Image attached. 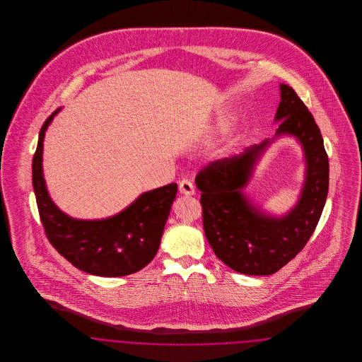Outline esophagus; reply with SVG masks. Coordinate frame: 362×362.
I'll return each instance as SVG.
<instances>
[{
    "label": "esophagus",
    "mask_w": 362,
    "mask_h": 362,
    "mask_svg": "<svg viewBox=\"0 0 362 362\" xmlns=\"http://www.w3.org/2000/svg\"><path fill=\"white\" fill-rule=\"evenodd\" d=\"M179 191L183 195H192L194 194V186H192V183L189 182V179H182L179 182Z\"/></svg>",
    "instance_id": "34e87169"
}]
</instances>
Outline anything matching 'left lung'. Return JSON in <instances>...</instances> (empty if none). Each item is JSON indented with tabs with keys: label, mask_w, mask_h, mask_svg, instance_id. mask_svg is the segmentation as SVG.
Masks as SVG:
<instances>
[{
	"label": "left lung",
	"mask_w": 362,
	"mask_h": 362,
	"mask_svg": "<svg viewBox=\"0 0 362 362\" xmlns=\"http://www.w3.org/2000/svg\"><path fill=\"white\" fill-rule=\"evenodd\" d=\"M279 90L276 136L297 138L307 161L297 205L276 218L251 205L241 192L259 156L272 144L269 138L240 155L207 164L195 177L210 247L226 266L247 276H270L288 264L310 240L327 198L328 156L320 130L293 88L281 84Z\"/></svg>",
	"instance_id": "8db88e82"
}]
</instances>
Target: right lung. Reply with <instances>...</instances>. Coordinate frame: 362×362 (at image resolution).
Segmentation results:
<instances>
[{
    "label": "right lung",
    "instance_id": "obj_1",
    "mask_svg": "<svg viewBox=\"0 0 362 362\" xmlns=\"http://www.w3.org/2000/svg\"><path fill=\"white\" fill-rule=\"evenodd\" d=\"M58 111L43 123L33 158V186L46 236L81 272L100 276L137 273L157 254L177 185L144 192L119 214L105 220L86 221L66 216L54 205L42 171L45 132Z\"/></svg>",
    "mask_w": 362,
    "mask_h": 362
}]
</instances>
